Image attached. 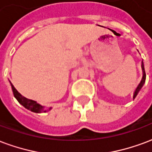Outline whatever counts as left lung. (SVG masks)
<instances>
[{
    "mask_svg": "<svg viewBox=\"0 0 152 152\" xmlns=\"http://www.w3.org/2000/svg\"><path fill=\"white\" fill-rule=\"evenodd\" d=\"M142 73H143V75H142V78L141 82L139 83V84L138 85V87L137 88L135 89L134 91V99L135 97L137 96L138 95V93L139 92V91L141 90V88L143 86V84L145 83V80H146V73H145V69H144V65H143V62L142 63Z\"/></svg>",
    "mask_w": 152,
    "mask_h": 152,
    "instance_id": "8db88e82",
    "label": "left lung"
}]
</instances>
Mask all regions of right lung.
Returning a JSON list of instances; mask_svg holds the SVG:
<instances>
[{
	"instance_id": "1",
	"label": "right lung",
	"mask_w": 152,
	"mask_h": 152,
	"mask_svg": "<svg viewBox=\"0 0 152 152\" xmlns=\"http://www.w3.org/2000/svg\"><path fill=\"white\" fill-rule=\"evenodd\" d=\"M11 87H12V91H13V93H14V97L16 98L18 101L19 104L23 105V107H25L26 109H28L30 111L33 112V113H45V112H48L51 110V108H49L48 110H44V107L41 106L40 104H37L36 102L32 100V99H26V97L23 96L21 94H20L17 90L15 89V87L13 86V84L11 83Z\"/></svg>"
}]
</instances>
